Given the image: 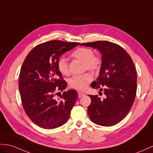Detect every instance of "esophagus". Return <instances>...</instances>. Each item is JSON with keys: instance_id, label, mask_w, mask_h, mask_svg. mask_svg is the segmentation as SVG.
<instances>
[{"instance_id": "34e87169", "label": "esophagus", "mask_w": 153, "mask_h": 153, "mask_svg": "<svg viewBox=\"0 0 153 153\" xmlns=\"http://www.w3.org/2000/svg\"><path fill=\"white\" fill-rule=\"evenodd\" d=\"M85 96V94L84 93H83V92H78V97H83V96Z\"/></svg>"}]
</instances>
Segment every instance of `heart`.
Instances as JSON below:
<instances>
[{"label":"heart","instance_id":"obj_1","mask_svg":"<svg viewBox=\"0 0 153 153\" xmlns=\"http://www.w3.org/2000/svg\"><path fill=\"white\" fill-rule=\"evenodd\" d=\"M74 58L84 62L85 70H89L96 72L100 69L101 59L99 57L94 56V51L89 48H79L72 53ZM57 67L59 72L63 75H68L69 68L67 59L61 57L57 61ZM93 79L90 73H85L81 75L73 76L69 80V85L72 88L82 91L87 88L88 84Z\"/></svg>","mask_w":153,"mask_h":153}]
</instances>
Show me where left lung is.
<instances>
[{
	"label": "left lung",
	"mask_w": 153,
	"mask_h": 153,
	"mask_svg": "<svg viewBox=\"0 0 153 153\" xmlns=\"http://www.w3.org/2000/svg\"><path fill=\"white\" fill-rule=\"evenodd\" d=\"M81 45L97 49L102 55L99 76L91 87L100 91L103 87L105 97L102 100L97 95H89L90 119L101 126H112L128 114L134 101L137 72L134 62L125 50L115 43L100 41Z\"/></svg>",
	"instance_id": "left-lung-1"
}]
</instances>
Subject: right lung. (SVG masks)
I'll list each match as a JSON object with an SVG mask.
<instances>
[{"label": "right lung", "mask_w": 153, "mask_h": 153, "mask_svg": "<svg viewBox=\"0 0 153 153\" xmlns=\"http://www.w3.org/2000/svg\"><path fill=\"white\" fill-rule=\"evenodd\" d=\"M79 45L59 40L43 42L31 50L23 62L19 82L21 101L27 116L39 127L52 129L67 122L78 95L71 89L63 92L61 100L54 99L57 91L67 87L57 61Z\"/></svg>", "instance_id": "obj_1"}]
</instances>
